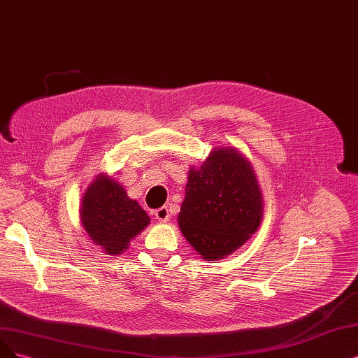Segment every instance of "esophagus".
Wrapping results in <instances>:
<instances>
[{"label":"esophagus","instance_id":"obj_1","mask_svg":"<svg viewBox=\"0 0 358 358\" xmlns=\"http://www.w3.org/2000/svg\"><path fill=\"white\" fill-rule=\"evenodd\" d=\"M155 215V219L159 220V222H167L170 219V213H169V208L166 206L157 208V210L154 212Z\"/></svg>","mask_w":358,"mask_h":358}]
</instances>
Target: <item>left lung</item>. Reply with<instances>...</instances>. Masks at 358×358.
Returning a JSON list of instances; mask_svg holds the SVG:
<instances>
[{
  "instance_id": "1",
  "label": "left lung",
  "mask_w": 358,
  "mask_h": 358,
  "mask_svg": "<svg viewBox=\"0 0 358 358\" xmlns=\"http://www.w3.org/2000/svg\"><path fill=\"white\" fill-rule=\"evenodd\" d=\"M262 219V195L250 163L236 150L213 151L191 169L179 227L192 248L208 261L238 249Z\"/></svg>"
}]
</instances>
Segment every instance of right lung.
Masks as SVG:
<instances>
[{
  "instance_id": "1",
  "label": "right lung",
  "mask_w": 358,
  "mask_h": 358,
  "mask_svg": "<svg viewBox=\"0 0 358 358\" xmlns=\"http://www.w3.org/2000/svg\"><path fill=\"white\" fill-rule=\"evenodd\" d=\"M80 213L90 238L109 255L124 252L130 240L150 224L138 201L105 175L97 176L85 191Z\"/></svg>"
}]
</instances>
